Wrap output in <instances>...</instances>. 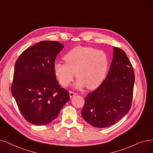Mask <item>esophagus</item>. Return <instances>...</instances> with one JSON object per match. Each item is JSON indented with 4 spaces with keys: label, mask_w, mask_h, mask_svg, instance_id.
Segmentation results:
<instances>
[{
    "label": "esophagus",
    "mask_w": 153,
    "mask_h": 153,
    "mask_svg": "<svg viewBox=\"0 0 153 153\" xmlns=\"http://www.w3.org/2000/svg\"><path fill=\"white\" fill-rule=\"evenodd\" d=\"M69 94H70V98H72L73 97H74L75 95H76V94L75 92H73V91H71L69 92Z\"/></svg>",
    "instance_id": "esophagus-1"
}]
</instances>
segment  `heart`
<instances>
[{
    "label": "heart",
    "instance_id": "1",
    "mask_svg": "<svg viewBox=\"0 0 153 153\" xmlns=\"http://www.w3.org/2000/svg\"><path fill=\"white\" fill-rule=\"evenodd\" d=\"M65 63L56 62L54 71L59 82L68 87L75 76L78 78L75 87L85 86L88 89L98 87L105 80L109 60L107 54L91 47L76 46L63 57Z\"/></svg>",
    "mask_w": 153,
    "mask_h": 153
}]
</instances>
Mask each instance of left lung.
Returning <instances> with one entry per match:
<instances>
[{
    "instance_id": "left-lung-1",
    "label": "left lung",
    "mask_w": 153,
    "mask_h": 153,
    "mask_svg": "<svg viewBox=\"0 0 153 153\" xmlns=\"http://www.w3.org/2000/svg\"><path fill=\"white\" fill-rule=\"evenodd\" d=\"M135 75L126 53L114 48L108 75L100 86L85 98L82 111L84 120L98 128L117 123L131 109Z\"/></svg>"
}]
</instances>
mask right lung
Masks as SVG:
<instances>
[{"instance_id":"obj_1","label":"right lung","mask_w":153,"mask_h":153,"mask_svg":"<svg viewBox=\"0 0 153 153\" xmlns=\"http://www.w3.org/2000/svg\"><path fill=\"white\" fill-rule=\"evenodd\" d=\"M64 45L42 41L24 51L15 63L12 94L29 123L44 126L56 118L70 100L68 90L56 80L54 65Z\"/></svg>"}]
</instances>
